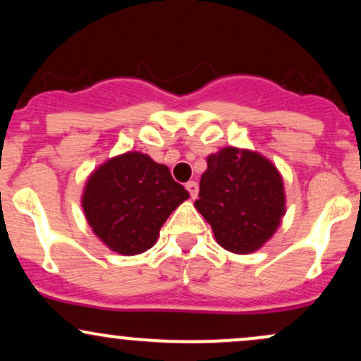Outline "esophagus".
<instances>
[{"label": "esophagus", "instance_id": "1", "mask_svg": "<svg viewBox=\"0 0 361 361\" xmlns=\"http://www.w3.org/2000/svg\"><path fill=\"white\" fill-rule=\"evenodd\" d=\"M185 186H186V190L190 192V197L197 198V195H198V183H197V181H188V183H186Z\"/></svg>", "mask_w": 361, "mask_h": 361}]
</instances>
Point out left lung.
I'll list each match as a JSON object with an SVG mask.
<instances>
[{"instance_id": "obj_1", "label": "left lung", "mask_w": 361, "mask_h": 361, "mask_svg": "<svg viewBox=\"0 0 361 361\" xmlns=\"http://www.w3.org/2000/svg\"><path fill=\"white\" fill-rule=\"evenodd\" d=\"M195 209L224 250L250 255L276 233L285 215L283 178L259 152L224 147L207 157Z\"/></svg>"}]
</instances>
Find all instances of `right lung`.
Returning <instances> with one entry per match:
<instances>
[{"instance_id":"obj_1","label":"right lung","mask_w":361,"mask_h":361,"mask_svg":"<svg viewBox=\"0 0 361 361\" xmlns=\"http://www.w3.org/2000/svg\"><path fill=\"white\" fill-rule=\"evenodd\" d=\"M188 197L168 166L130 151L91 173L81 205L90 227L105 246L134 256L154 246L163 224Z\"/></svg>"}]
</instances>
